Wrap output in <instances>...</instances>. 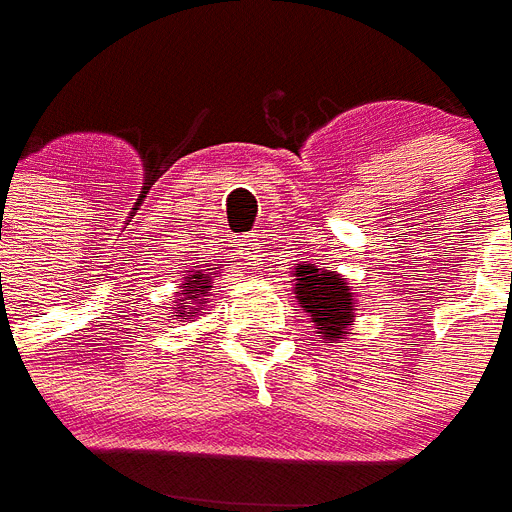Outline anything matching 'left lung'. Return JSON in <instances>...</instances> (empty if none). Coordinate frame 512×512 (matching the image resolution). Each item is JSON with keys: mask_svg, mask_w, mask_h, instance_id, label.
<instances>
[{"mask_svg": "<svg viewBox=\"0 0 512 512\" xmlns=\"http://www.w3.org/2000/svg\"><path fill=\"white\" fill-rule=\"evenodd\" d=\"M294 294H297L299 307L310 315L315 326V337L324 343H337L348 340L351 326L356 321V294L348 278L340 272L318 270L313 264H299L291 272Z\"/></svg>", "mask_w": 512, "mask_h": 512, "instance_id": "left-lung-1", "label": "left lung"}]
</instances>
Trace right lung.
<instances>
[{"label":"right lung","instance_id":"obj_1","mask_svg":"<svg viewBox=\"0 0 512 512\" xmlns=\"http://www.w3.org/2000/svg\"><path fill=\"white\" fill-rule=\"evenodd\" d=\"M215 272L205 270H191L180 288L175 291V318H197L199 310H205L207 297H213V280L218 278V270L221 267H213Z\"/></svg>","mask_w":512,"mask_h":512}]
</instances>
